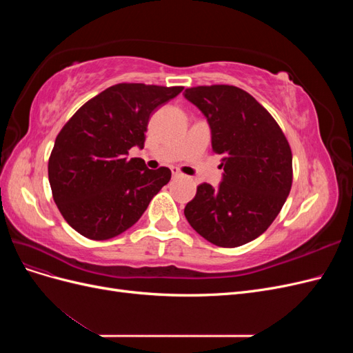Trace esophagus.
Segmentation results:
<instances>
[{
    "label": "esophagus",
    "mask_w": 353,
    "mask_h": 353,
    "mask_svg": "<svg viewBox=\"0 0 353 353\" xmlns=\"http://www.w3.org/2000/svg\"><path fill=\"white\" fill-rule=\"evenodd\" d=\"M181 175H183V174H181V170L174 166V168H172V176H181Z\"/></svg>",
    "instance_id": "obj_1"
}]
</instances>
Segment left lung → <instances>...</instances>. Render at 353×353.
I'll return each instance as SVG.
<instances>
[{
    "mask_svg": "<svg viewBox=\"0 0 353 353\" xmlns=\"http://www.w3.org/2000/svg\"><path fill=\"white\" fill-rule=\"evenodd\" d=\"M185 99L208 117L212 150L223 178L203 183L184 215L203 239L239 248L258 239L279 215L293 183V157L280 125L249 92L234 85L187 88Z\"/></svg>",
    "mask_w": 353,
    "mask_h": 353,
    "instance_id": "1",
    "label": "left lung"
}]
</instances>
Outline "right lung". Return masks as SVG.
I'll return each mask as SVG.
<instances>
[{
    "label": "right lung",
    "instance_id": "obj_1",
    "mask_svg": "<svg viewBox=\"0 0 353 353\" xmlns=\"http://www.w3.org/2000/svg\"><path fill=\"white\" fill-rule=\"evenodd\" d=\"M183 87L116 83L85 103L59 132L48 159L52 199L69 225L91 240L119 236L170 179L169 168L126 159L144 147L150 114Z\"/></svg>",
    "mask_w": 353,
    "mask_h": 353
}]
</instances>
